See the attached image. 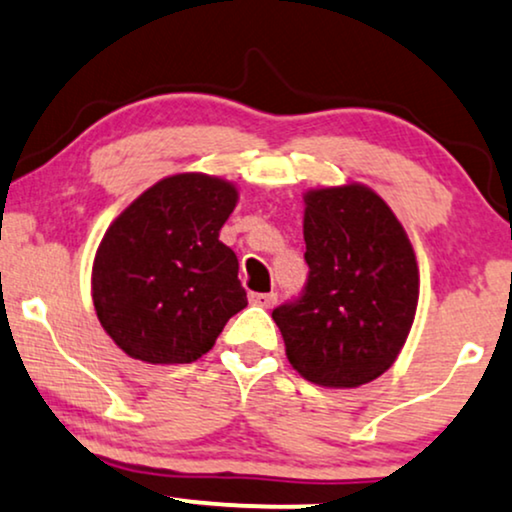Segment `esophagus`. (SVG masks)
Instances as JSON below:
<instances>
[{
  "mask_svg": "<svg viewBox=\"0 0 512 512\" xmlns=\"http://www.w3.org/2000/svg\"><path fill=\"white\" fill-rule=\"evenodd\" d=\"M276 300H278L276 293H252L250 295V302L257 304V307H264V309L274 307Z\"/></svg>",
  "mask_w": 512,
  "mask_h": 512,
  "instance_id": "34e87169",
  "label": "esophagus"
}]
</instances>
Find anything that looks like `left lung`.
Returning <instances> with one entry per match:
<instances>
[{
  "mask_svg": "<svg viewBox=\"0 0 512 512\" xmlns=\"http://www.w3.org/2000/svg\"><path fill=\"white\" fill-rule=\"evenodd\" d=\"M307 286L274 309L309 383L359 387L397 361L418 307V262L390 205L364 184L304 193Z\"/></svg>",
  "mask_w": 512,
  "mask_h": 512,
  "instance_id": "left-lung-1",
  "label": "left lung"
}]
</instances>
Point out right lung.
Here are the masks:
<instances>
[{
  "label": "right lung",
  "instance_id": "add662e5",
  "mask_svg": "<svg viewBox=\"0 0 512 512\" xmlns=\"http://www.w3.org/2000/svg\"><path fill=\"white\" fill-rule=\"evenodd\" d=\"M231 181L203 172L160 179L115 217L92 267L103 331L132 359L191 364L248 304L236 252L219 241Z\"/></svg>",
  "mask_w": 512,
  "mask_h": 512
}]
</instances>
